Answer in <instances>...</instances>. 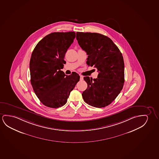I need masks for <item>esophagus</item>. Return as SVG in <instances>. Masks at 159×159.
Segmentation results:
<instances>
[{"label":"esophagus","mask_w":159,"mask_h":159,"mask_svg":"<svg viewBox=\"0 0 159 159\" xmlns=\"http://www.w3.org/2000/svg\"><path fill=\"white\" fill-rule=\"evenodd\" d=\"M83 78H83V76H82V75H80V80H83Z\"/></svg>","instance_id":"esophagus-1"}]
</instances>
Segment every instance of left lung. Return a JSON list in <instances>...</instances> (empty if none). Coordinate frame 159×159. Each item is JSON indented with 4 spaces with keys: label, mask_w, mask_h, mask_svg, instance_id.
<instances>
[{
    "label": "left lung",
    "mask_w": 159,
    "mask_h": 159,
    "mask_svg": "<svg viewBox=\"0 0 159 159\" xmlns=\"http://www.w3.org/2000/svg\"><path fill=\"white\" fill-rule=\"evenodd\" d=\"M76 40L88 55L86 63L97 68L96 79L85 76L88 88L82 93L90 106L102 108L114 101L124 83V62L122 53L109 38L97 33L76 32Z\"/></svg>",
    "instance_id": "1"
}]
</instances>
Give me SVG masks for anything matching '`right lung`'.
<instances>
[{
  "mask_svg": "<svg viewBox=\"0 0 159 159\" xmlns=\"http://www.w3.org/2000/svg\"><path fill=\"white\" fill-rule=\"evenodd\" d=\"M75 33H51L37 44L30 63V82L35 93L44 105L52 108L64 106L80 79L78 74L66 75L65 53L73 43Z\"/></svg>",
  "mask_w": 159,
  "mask_h": 159,
  "instance_id": "right-lung-1",
  "label": "right lung"
}]
</instances>
